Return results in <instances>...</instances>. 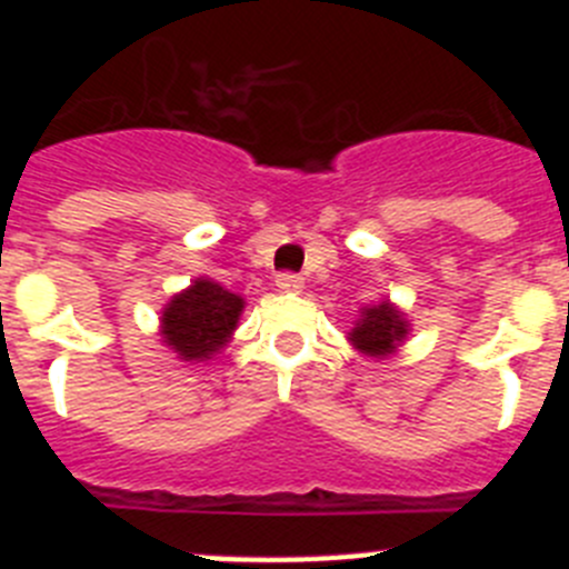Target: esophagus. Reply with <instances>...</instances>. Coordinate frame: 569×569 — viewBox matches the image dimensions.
Here are the masks:
<instances>
[{"label":"esophagus","mask_w":569,"mask_h":569,"mask_svg":"<svg viewBox=\"0 0 569 569\" xmlns=\"http://www.w3.org/2000/svg\"><path fill=\"white\" fill-rule=\"evenodd\" d=\"M276 288L284 290V293H301V288H305V279L296 273H281L279 279H276Z\"/></svg>","instance_id":"obj_1"}]
</instances>
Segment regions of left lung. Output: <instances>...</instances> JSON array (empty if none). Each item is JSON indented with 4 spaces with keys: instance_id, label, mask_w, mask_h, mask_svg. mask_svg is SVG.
Returning <instances> with one entry per match:
<instances>
[{
    "instance_id": "8db88e82",
    "label": "left lung",
    "mask_w": 569,
    "mask_h": 569,
    "mask_svg": "<svg viewBox=\"0 0 569 569\" xmlns=\"http://www.w3.org/2000/svg\"><path fill=\"white\" fill-rule=\"evenodd\" d=\"M410 336V319L399 305L381 299L359 310L353 330L347 333V341L353 350L370 356V359H390Z\"/></svg>"
}]
</instances>
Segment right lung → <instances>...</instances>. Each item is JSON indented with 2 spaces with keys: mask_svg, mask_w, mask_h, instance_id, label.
Wrapping results in <instances>:
<instances>
[{
  "mask_svg": "<svg viewBox=\"0 0 569 569\" xmlns=\"http://www.w3.org/2000/svg\"><path fill=\"white\" fill-rule=\"evenodd\" d=\"M244 299L230 293L219 281L199 276L173 293L159 316V336L176 359L199 365L222 353L239 328Z\"/></svg>",
  "mask_w": 569,
  "mask_h": 569,
  "instance_id": "add662e5",
  "label": "right lung"
}]
</instances>
